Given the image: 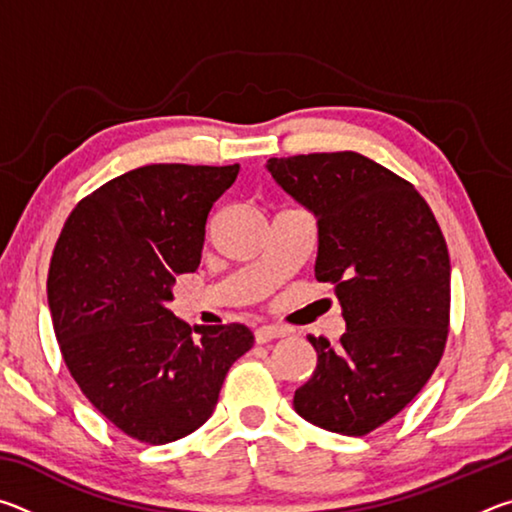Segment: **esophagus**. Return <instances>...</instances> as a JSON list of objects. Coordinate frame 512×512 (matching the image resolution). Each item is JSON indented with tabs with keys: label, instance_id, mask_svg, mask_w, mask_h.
Here are the masks:
<instances>
[{
	"label": "esophagus",
	"instance_id": "1",
	"mask_svg": "<svg viewBox=\"0 0 512 512\" xmlns=\"http://www.w3.org/2000/svg\"><path fill=\"white\" fill-rule=\"evenodd\" d=\"M282 336H287L282 327H275V325H262L255 329V341L257 343H268V341H275V339H282Z\"/></svg>",
	"mask_w": 512,
	"mask_h": 512
}]
</instances>
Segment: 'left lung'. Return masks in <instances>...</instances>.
Here are the masks:
<instances>
[{"instance_id":"obj_1","label":"left lung","mask_w":512,"mask_h":512,"mask_svg":"<svg viewBox=\"0 0 512 512\" xmlns=\"http://www.w3.org/2000/svg\"><path fill=\"white\" fill-rule=\"evenodd\" d=\"M275 183L318 219L316 280L334 284L339 345L307 336L314 375L293 395L300 418L366 436L422 391L449 332V253L411 183L354 151L266 162Z\"/></svg>"}]
</instances>
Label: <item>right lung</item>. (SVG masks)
Masks as SVG:
<instances>
[{
  "label": "right lung",
  "mask_w": 512,
  "mask_h": 512,
  "mask_svg": "<svg viewBox=\"0 0 512 512\" xmlns=\"http://www.w3.org/2000/svg\"><path fill=\"white\" fill-rule=\"evenodd\" d=\"M239 164H149L108 180L67 216L47 300L65 366L94 409L146 445L210 418L232 363L253 348L246 325L192 334L167 302L201 264L212 205Z\"/></svg>",
  "instance_id": "obj_1"
}]
</instances>
